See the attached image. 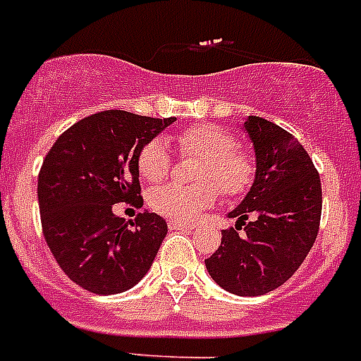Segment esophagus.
<instances>
[{
    "mask_svg": "<svg viewBox=\"0 0 361 361\" xmlns=\"http://www.w3.org/2000/svg\"><path fill=\"white\" fill-rule=\"evenodd\" d=\"M169 228L170 231H192L195 225H192V223H185V221L169 219Z\"/></svg>",
    "mask_w": 361,
    "mask_h": 361,
    "instance_id": "1",
    "label": "esophagus"
}]
</instances>
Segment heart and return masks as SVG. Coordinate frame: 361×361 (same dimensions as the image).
<instances>
[{
	"mask_svg": "<svg viewBox=\"0 0 361 361\" xmlns=\"http://www.w3.org/2000/svg\"><path fill=\"white\" fill-rule=\"evenodd\" d=\"M178 147L202 159L195 180L198 183H166L149 195L152 208L178 221H195L217 198V187L228 197H238L255 180V161L245 149L236 147L234 136L219 125L197 123L178 135ZM142 180H164L170 170V157L163 140L147 142L136 159Z\"/></svg>",
	"mask_w": 361,
	"mask_h": 361,
	"instance_id": "1",
	"label": "heart"
}]
</instances>
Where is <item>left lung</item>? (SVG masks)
I'll list each match as a JSON object with an SVG mask.
<instances>
[{
  "instance_id": "8db88e82",
  "label": "left lung",
  "mask_w": 361,
  "mask_h": 361,
  "mask_svg": "<svg viewBox=\"0 0 361 361\" xmlns=\"http://www.w3.org/2000/svg\"><path fill=\"white\" fill-rule=\"evenodd\" d=\"M243 130L255 149V181L228 217L219 249L206 258L212 279L236 296H262L294 275L319 234L322 189L300 142L271 121L249 116ZM244 226V234L237 232Z\"/></svg>"
}]
</instances>
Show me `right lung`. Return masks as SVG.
Wrapping results in <instances>:
<instances>
[{
	"instance_id": "obj_1",
	"label": "right lung",
	"mask_w": 361,
	"mask_h": 361,
	"mask_svg": "<svg viewBox=\"0 0 361 361\" xmlns=\"http://www.w3.org/2000/svg\"><path fill=\"white\" fill-rule=\"evenodd\" d=\"M174 121L104 110L69 127L42 161V234L59 268L82 288L120 294L152 268L166 221L144 212L129 226L112 206L140 197L138 153Z\"/></svg>"
}]
</instances>
